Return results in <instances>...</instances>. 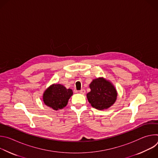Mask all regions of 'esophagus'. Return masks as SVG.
<instances>
[{
  "instance_id": "obj_1",
  "label": "esophagus",
  "mask_w": 158,
  "mask_h": 158,
  "mask_svg": "<svg viewBox=\"0 0 158 158\" xmlns=\"http://www.w3.org/2000/svg\"><path fill=\"white\" fill-rule=\"evenodd\" d=\"M79 93L80 94H84L85 93V89H81V91H79Z\"/></svg>"
}]
</instances>
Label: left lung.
Masks as SVG:
<instances>
[{"label": "left lung", "mask_w": 158, "mask_h": 158, "mask_svg": "<svg viewBox=\"0 0 158 158\" xmlns=\"http://www.w3.org/2000/svg\"><path fill=\"white\" fill-rule=\"evenodd\" d=\"M91 91L87 94V98L92 107L104 110L113 105L118 96L116 87L110 81L103 77L93 80L89 84Z\"/></svg>", "instance_id": "obj_1"}]
</instances>
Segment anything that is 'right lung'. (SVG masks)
<instances>
[{
	"instance_id": "1",
	"label": "right lung",
	"mask_w": 158,
	"mask_h": 158,
	"mask_svg": "<svg viewBox=\"0 0 158 158\" xmlns=\"http://www.w3.org/2000/svg\"><path fill=\"white\" fill-rule=\"evenodd\" d=\"M73 91L71 89H66L60 84H52L45 90L42 99L44 103L53 110L63 109L67 104Z\"/></svg>"
}]
</instances>
